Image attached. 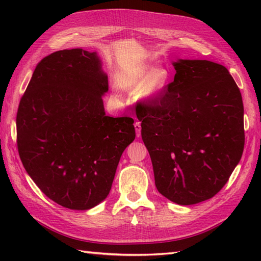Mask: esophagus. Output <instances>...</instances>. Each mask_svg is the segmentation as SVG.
<instances>
[{"instance_id":"esophagus-1","label":"esophagus","mask_w":261,"mask_h":261,"mask_svg":"<svg viewBox=\"0 0 261 261\" xmlns=\"http://www.w3.org/2000/svg\"><path fill=\"white\" fill-rule=\"evenodd\" d=\"M135 129H136L137 137H140L141 136V124H140V122H136Z\"/></svg>"}]
</instances>
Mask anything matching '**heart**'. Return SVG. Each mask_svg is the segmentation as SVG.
<instances>
[{
	"label": "heart",
	"mask_w": 261,
	"mask_h": 261,
	"mask_svg": "<svg viewBox=\"0 0 261 261\" xmlns=\"http://www.w3.org/2000/svg\"><path fill=\"white\" fill-rule=\"evenodd\" d=\"M169 77L168 70L164 67L140 66L120 74L116 85L126 92H140V97L145 99H156L168 85Z\"/></svg>",
	"instance_id": "1"
}]
</instances>
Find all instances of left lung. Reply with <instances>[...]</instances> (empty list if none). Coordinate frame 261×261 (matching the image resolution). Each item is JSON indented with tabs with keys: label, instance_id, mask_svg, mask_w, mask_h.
<instances>
[{
	"label": "left lung",
	"instance_id": "left-lung-1",
	"mask_svg": "<svg viewBox=\"0 0 261 261\" xmlns=\"http://www.w3.org/2000/svg\"><path fill=\"white\" fill-rule=\"evenodd\" d=\"M174 82L146 102L137 118L158 192L179 205L218 194L245 147L243 103L224 66L208 60L173 63Z\"/></svg>",
	"mask_w": 261,
	"mask_h": 261
}]
</instances>
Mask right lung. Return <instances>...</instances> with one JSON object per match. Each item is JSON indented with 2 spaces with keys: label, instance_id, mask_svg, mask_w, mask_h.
Masks as SVG:
<instances>
[{
  "label": "right lung",
  "instance_id": "1",
  "mask_svg": "<svg viewBox=\"0 0 261 261\" xmlns=\"http://www.w3.org/2000/svg\"><path fill=\"white\" fill-rule=\"evenodd\" d=\"M108 75L96 51L65 49L33 71L16 114V143L27 173L54 202L90 210L104 201L134 119L105 114Z\"/></svg>",
  "mask_w": 261,
  "mask_h": 261
}]
</instances>
